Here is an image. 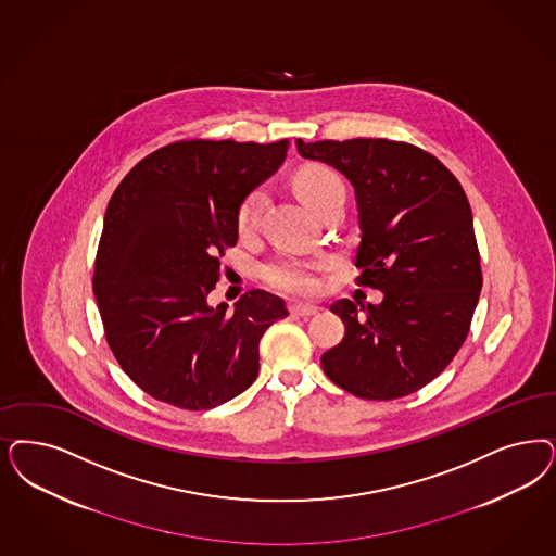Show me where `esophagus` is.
<instances>
[{"label": "esophagus", "mask_w": 556, "mask_h": 556, "mask_svg": "<svg viewBox=\"0 0 556 556\" xmlns=\"http://www.w3.org/2000/svg\"><path fill=\"white\" fill-rule=\"evenodd\" d=\"M289 314L306 318V316L318 314V306H312V304H289Z\"/></svg>", "instance_id": "esophagus-1"}]
</instances>
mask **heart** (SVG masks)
I'll return each mask as SVG.
<instances>
[{"mask_svg": "<svg viewBox=\"0 0 556 556\" xmlns=\"http://www.w3.org/2000/svg\"><path fill=\"white\" fill-rule=\"evenodd\" d=\"M295 189L312 210L318 211L330 199L345 194L343 180L332 168L323 164H312L295 174ZM265 205V191L254 189L247 194L238 210V228L249 231L256 226ZM325 261H307L298 256H281L263 267V279L277 291L293 295H312L320 289V270Z\"/></svg>", "mask_w": 556, "mask_h": 556, "instance_id": "b5f03b06", "label": "heart"}]
</instances>
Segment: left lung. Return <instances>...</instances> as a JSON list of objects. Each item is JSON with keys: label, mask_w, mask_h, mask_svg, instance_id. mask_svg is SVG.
I'll return each mask as SVG.
<instances>
[{"label": "left lung", "mask_w": 556, "mask_h": 556, "mask_svg": "<svg viewBox=\"0 0 556 556\" xmlns=\"http://www.w3.org/2000/svg\"><path fill=\"white\" fill-rule=\"evenodd\" d=\"M307 160L345 174L355 189L362 244L357 286L382 304L339 300L343 341L320 357L326 376L367 401L403 399L435 380L466 341L482 273L472 211L435 155L390 139L295 141Z\"/></svg>", "instance_id": "obj_1"}]
</instances>
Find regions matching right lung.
I'll list each match as a JSON object with an SVG mask.
<instances>
[{"instance_id": "1", "label": "right lung", "mask_w": 556, "mask_h": 556, "mask_svg": "<svg viewBox=\"0 0 556 556\" xmlns=\"http://www.w3.org/2000/svg\"><path fill=\"white\" fill-rule=\"evenodd\" d=\"M289 141L182 139L137 162L113 192L94 265L106 343L155 401L207 410L258 376V343L288 316L281 298L244 293L211 307L238 210L283 164Z\"/></svg>"}]
</instances>
